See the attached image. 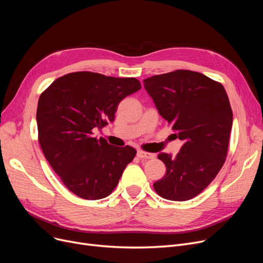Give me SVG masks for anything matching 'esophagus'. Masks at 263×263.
I'll return each mask as SVG.
<instances>
[{
	"label": "esophagus",
	"mask_w": 263,
	"mask_h": 263,
	"mask_svg": "<svg viewBox=\"0 0 263 263\" xmlns=\"http://www.w3.org/2000/svg\"><path fill=\"white\" fill-rule=\"evenodd\" d=\"M137 157L140 159H153L155 158V155L146 153V151H143V150H139L137 151Z\"/></svg>",
	"instance_id": "esophagus-1"
}]
</instances>
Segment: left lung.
Wrapping results in <instances>:
<instances>
[{
	"mask_svg": "<svg viewBox=\"0 0 263 263\" xmlns=\"http://www.w3.org/2000/svg\"><path fill=\"white\" fill-rule=\"evenodd\" d=\"M144 87L172 135L183 141L176 157L159 154L166 174L154 187L163 198L189 200L212 182L225 163L232 127L228 96L220 83L191 70L150 77Z\"/></svg>",
	"mask_w": 263,
	"mask_h": 263,
	"instance_id": "1",
	"label": "left lung"
}]
</instances>
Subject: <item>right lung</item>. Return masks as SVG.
<instances>
[{
    "label": "right lung",
    "instance_id": "obj_1",
    "mask_svg": "<svg viewBox=\"0 0 263 263\" xmlns=\"http://www.w3.org/2000/svg\"><path fill=\"white\" fill-rule=\"evenodd\" d=\"M135 78L80 71L63 76L40 95L38 141L66 187L81 198L108 196L136 150L117 147L92 131L114 121L119 102L141 89Z\"/></svg>",
    "mask_w": 263,
    "mask_h": 263
}]
</instances>
